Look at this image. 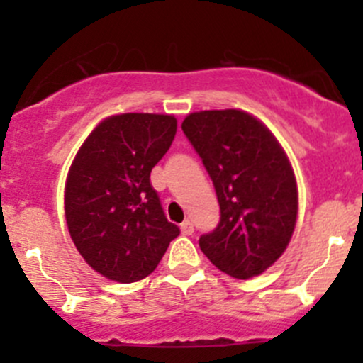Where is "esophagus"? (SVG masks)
<instances>
[{
  "label": "esophagus",
  "instance_id": "34e87169",
  "mask_svg": "<svg viewBox=\"0 0 363 363\" xmlns=\"http://www.w3.org/2000/svg\"><path fill=\"white\" fill-rule=\"evenodd\" d=\"M193 223L191 221H184L181 225V232H182V235H193Z\"/></svg>",
  "mask_w": 363,
  "mask_h": 363
}]
</instances>
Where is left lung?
<instances>
[{
  "label": "left lung",
  "instance_id": "1",
  "mask_svg": "<svg viewBox=\"0 0 363 363\" xmlns=\"http://www.w3.org/2000/svg\"><path fill=\"white\" fill-rule=\"evenodd\" d=\"M182 131L202 158L221 208L218 226L200 237V250L228 276H259L295 230L298 195L283 147L265 124L235 108L189 113Z\"/></svg>",
  "mask_w": 363,
  "mask_h": 363
}]
</instances>
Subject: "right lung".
I'll use <instances>...</instances> for the list:
<instances>
[{
	"instance_id": "obj_1",
	"label": "right lung",
	"mask_w": 363,
	"mask_h": 363,
	"mask_svg": "<svg viewBox=\"0 0 363 363\" xmlns=\"http://www.w3.org/2000/svg\"><path fill=\"white\" fill-rule=\"evenodd\" d=\"M175 131L177 121L167 113L112 116L73 160L65 188L69 235L87 265L107 279L147 277L181 233L151 184V170Z\"/></svg>"
}]
</instances>
